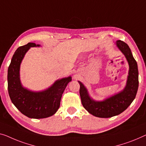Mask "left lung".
Wrapping results in <instances>:
<instances>
[{
  "mask_svg": "<svg viewBox=\"0 0 146 146\" xmlns=\"http://www.w3.org/2000/svg\"><path fill=\"white\" fill-rule=\"evenodd\" d=\"M116 44L125 56L129 65L127 84L123 90L104 101L97 102L91 98L86 87L81 82L79 81V93L83 107L90 114L101 118L113 117L127 110L135 98L138 88V65L129 46L120 40L117 41Z\"/></svg>",
  "mask_w": 146,
  "mask_h": 146,
  "instance_id": "obj_1",
  "label": "left lung"
}]
</instances>
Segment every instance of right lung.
<instances>
[{"mask_svg":"<svg viewBox=\"0 0 146 146\" xmlns=\"http://www.w3.org/2000/svg\"><path fill=\"white\" fill-rule=\"evenodd\" d=\"M40 46L29 42L15 52L8 69V90L11 101L21 113L29 118L43 119L56 113L62 94L71 77L57 80L46 90L32 92L23 87L19 79V67L25 54L31 47Z\"/></svg>","mask_w":146,"mask_h":146,"instance_id":"1","label":"right lung"}]
</instances>
